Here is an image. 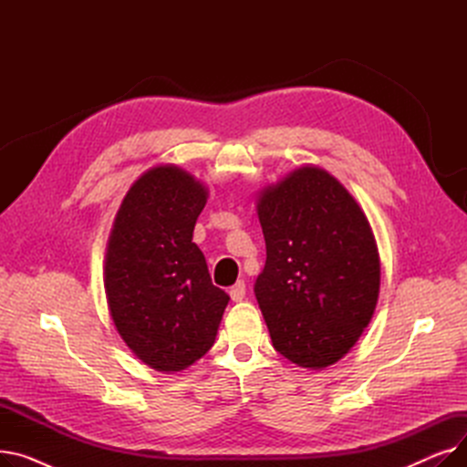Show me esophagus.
I'll return each instance as SVG.
<instances>
[{
    "instance_id": "34e87169",
    "label": "esophagus",
    "mask_w": 467,
    "mask_h": 467,
    "mask_svg": "<svg viewBox=\"0 0 467 467\" xmlns=\"http://www.w3.org/2000/svg\"><path fill=\"white\" fill-rule=\"evenodd\" d=\"M229 296L233 301H242L244 297H246V284H244L242 280H238L231 289H229Z\"/></svg>"
}]
</instances>
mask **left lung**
Wrapping results in <instances>:
<instances>
[{
	"instance_id": "1",
	"label": "left lung",
	"mask_w": 467,
	"mask_h": 467,
	"mask_svg": "<svg viewBox=\"0 0 467 467\" xmlns=\"http://www.w3.org/2000/svg\"><path fill=\"white\" fill-rule=\"evenodd\" d=\"M257 215L266 261L254 291L273 345L299 367L324 369L356 345L379 301L369 221L317 166L263 189Z\"/></svg>"
}]
</instances>
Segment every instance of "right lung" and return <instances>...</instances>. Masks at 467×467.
Segmentation results:
<instances>
[{"instance_id": "1", "label": "right lung", "mask_w": 467, "mask_h": 467, "mask_svg": "<svg viewBox=\"0 0 467 467\" xmlns=\"http://www.w3.org/2000/svg\"><path fill=\"white\" fill-rule=\"evenodd\" d=\"M206 199L185 170L151 168L129 189L109 234L104 287L113 324L162 373L183 371L213 347L229 303L192 242Z\"/></svg>"}]
</instances>
